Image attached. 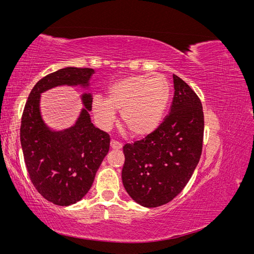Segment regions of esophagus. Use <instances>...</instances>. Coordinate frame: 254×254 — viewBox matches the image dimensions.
Instances as JSON below:
<instances>
[{
    "mask_svg": "<svg viewBox=\"0 0 254 254\" xmlns=\"http://www.w3.org/2000/svg\"><path fill=\"white\" fill-rule=\"evenodd\" d=\"M110 147H111L112 149H121V148L123 147V145H122V143H120V142H118V141L111 140V142H110Z\"/></svg>",
    "mask_w": 254,
    "mask_h": 254,
    "instance_id": "esophagus-1",
    "label": "esophagus"
}]
</instances>
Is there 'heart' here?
Segmentation results:
<instances>
[{
	"label": "heart",
	"instance_id": "1",
	"mask_svg": "<svg viewBox=\"0 0 254 254\" xmlns=\"http://www.w3.org/2000/svg\"><path fill=\"white\" fill-rule=\"evenodd\" d=\"M170 96V82L163 75H129L111 84L107 98L94 97L92 108L103 126H109L120 111L128 133L144 137L159 127Z\"/></svg>",
	"mask_w": 254,
	"mask_h": 254
}]
</instances>
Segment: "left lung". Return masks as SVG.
<instances>
[{
    "label": "left lung",
    "mask_w": 254,
    "mask_h": 254,
    "mask_svg": "<svg viewBox=\"0 0 254 254\" xmlns=\"http://www.w3.org/2000/svg\"><path fill=\"white\" fill-rule=\"evenodd\" d=\"M170 114L155 131L123 147V184L135 202L157 207L172 201L190 179L202 151L204 119L200 99L173 75Z\"/></svg>",
    "instance_id": "1"
}]
</instances>
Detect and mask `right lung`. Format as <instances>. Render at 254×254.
Returning <instances> with one entry per match:
<instances>
[{
  "label": "right lung",
  "instance_id": "1",
  "mask_svg": "<svg viewBox=\"0 0 254 254\" xmlns=\"http://www.w3.org/2000/svg\"><path fill=\"white\" fill-rule=\"evenodd\" d=\"M93 68H64L44 76L30 91L23 110L20 140L24 162L34 187L47 200L70 205L88 193L95 174L109 151L110 135L91 123V93L81 96L84 108L75 125L52 131L40 114V94L54 87H88Z\"/></svg>",
  "mask_w": 254,
  "mask_h": 254
}]
</instances>
